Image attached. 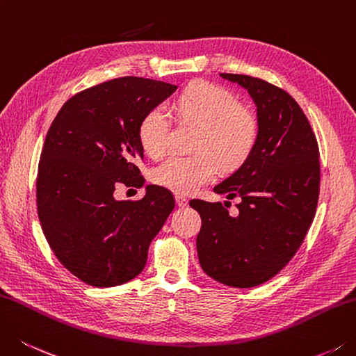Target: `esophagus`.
Returning <instances> with one entry per match:
<instances>
[{
	"instance_id": "esophagus-1",
	"label": "esophagus",
	"mask_w": 356,
	"mask_h": 356,
	"mask_svg": "<svg viewBox=\"0 0 356 356\" xmlns=\"http://www.w3.org/2000/svg\"><path fill=\"white\" fill-rule=\"evenodd\" d=\"M175 201H177V204H178L179 207H186L187 204H189V200H187V198L183 197V195H177V197H175Z\"/></svg>"
}]
</instances>
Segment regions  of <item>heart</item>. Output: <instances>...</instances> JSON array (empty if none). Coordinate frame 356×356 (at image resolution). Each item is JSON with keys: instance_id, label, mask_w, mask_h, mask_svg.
I'll return each mask as SVG.
<instances>
[{"instance_id": "obj_1", "label": "heart", "mask_w": 356, "mask_h": 356, "mask_svg": "<svg viewBox=\"0 0 356 356\" xmlns=\"http://www.w3.org/2000/svg\"><path fill=\"white\" fill-rule=\"evenodd\" d=\"M178 115L200 125L193 155H173L153 170V181L167 191L193 193L223 169H236L250 156L259 135L257 118L229 91L212 83L187 86L173 104ZM139 143L152 158L169 149L170 115L164 105L153 106L140 119Z\"/></svg>"}]
</instances>
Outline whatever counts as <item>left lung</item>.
I'll use <instances>...</instances> for the list:
<instances>
[{"mask_svg":"<svg viewBox=\"0 0 356 356\" xmlns=\"http://www.w3.org/2000/svg\"><path fill=\"white\" fill-rule=\"evenodd\" d=\"M220 76L250 92L259 135L245 163L213 187L227 200L238 198L236 216L218 201H191L201 217L197 252L209 277L251 288L276 276L305 238L319 197V149L286 91L243 74Z\"/></svg>","mask_w":356,"mask_h":356,"instance_id":"left-lung-1","label":"left lung"}]
</instances>
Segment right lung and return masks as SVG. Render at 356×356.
I'll list each match as a JSON object with an SVG mask.
<instances>
[{
  "label": "right lung",
  "mask_w": 356,
  "mask_h": 356,
  "mask_svg": "<svg viewBox=\"0 0 356 356\" xmlns=\"http://www.w3.org/2000/svg\"><path fill=\"white\" fill-rule=\"evenodd\" d=\"M175 91L152 79H113L72 96L49 127L37 175L40 225L60 264L85 284L135 279L175 207L153 184L139 201L113 197L120 183L144 186L140 119Z\"/></svg>",
  "instance_id": "obj_1"
}]
</instances>
